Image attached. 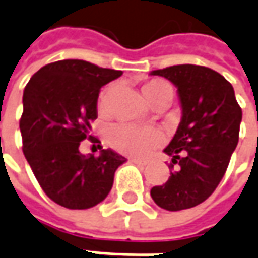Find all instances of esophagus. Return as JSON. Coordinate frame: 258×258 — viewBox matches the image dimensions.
<instances>
[{"label": "esophagus", "instance_id": "esophagus-1", "mask_svg": "<svg viewBox=\"0 0 258 258\" xmlns=\"http://www.w3.org/2000/svg\"><path fill=\"white\" fill-rule=\"evenodd\" d=\"M131 163H134V164H137V165L148 164V161H147V160H141V158H131Z\"/></svg>", "mask_w": 258, "mask_h": 258}]
</instances>
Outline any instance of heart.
I'll use <instances>...</instances> for the list:
<instances>
[{
    "label": "heart",
    "instance_id": "heart-1",
    "mask_svg": "<svg viewBox=\"0 0 258 258\" xmlns=\"http://www.w3.org/2000/svg\"><path fill=\"white\" fill-rule=\"evenodd\" d=\"M110 90L111 87H107L100 94V98H98L100 110L105 108ZM167 93H173V88L164 81H151L144 85V94L153 104ZM107 141L114 150H117L118 153H122L125 156L146 157L154 148L163 144L164 136L161 131L156 128L138 127V125H133L127 122H117V124L110 125L107 130Z\"/></svg>",
    "mask_w": 258,
    "mask_h": 258
}]
</instances>
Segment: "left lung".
<instances>
[{"label": "left lung", "mask_w": 258, "mask_h": 258, "mask_svg": "<svg viewBox=\"0 0 258 258\" xmlns=\"http://www.w3.org/2000/svg\"><path fill=\"white\" fill-rule=\"evenodd\" d=\"M170 80L181 101V122L164 150L171 157L170 177L151 188L157 206L168 211L206 201L226 174L238 143L243 112L234 88L217 71L181 64L151 71Z\"/></svg>", "instance_id": "left-lung-1"}]
</instances>
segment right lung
Masks as SVG:
<instances>
[{
	"label": "right lung",
	"instance_id": "add662e5",
	"mask_svg": "<svg viewBox=\"0 0 258 258\" xmlns=\"http://www.w3.org/2000/svg\"><path fill=\"white\" fill-rule=\"evenodd\" d=\"M121 74L83 59H61L38 70L24 88V156L44 192L66 209H91L101 203L111 190L115 170L127 161L112 150H101L98 157L78 150L97 118L101 87Z\"/></svg>",
	"mask_w": 258,
	"mask_h": 258
}]
</instances>
